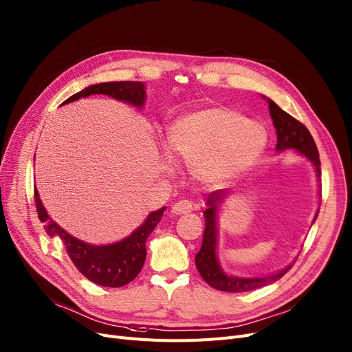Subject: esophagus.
I'll list each match as a JSON object with an SVG mask.
<instances>
[{
    "instance_id": "obj_1",
    "label": "esophagus",
    "mask_w": 352,
    "mask_h": 352,
    "mask_svg": "<svg viewBox=\"0 0 352 352\" xmlns=\"http://www.w3.org/2000/svg\"><path fill=\"white\" fill-rule=\"evenodd\" d=\"M171 210L174 214H177V216H181V214H187L195 210V204L190 200H179L171 207Z\"/></svg>"
}]
</instances>
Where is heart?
Here are the masks:
<instances>
[{"mask_svg":"<svg viewBox=\"0 0 352 352\" xmlns=\"http://www.w3.org/2000/svg\"><path fill=\"white\" fill-rule=\"evenodd\" d=\"M267 132L243 113L210 106L179 116L168 132L174 154L192 164L194 175L211 187H224L246 174L263 154Z\"/></svg>","mask_w":352,"mask_h":352,"instance_id":"b5f03b06","label":"heart"}]
</instances>
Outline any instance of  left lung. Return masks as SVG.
Wrapping results in <instances>:
<instances>
[{"instance_id": "1", "label": "left lung", "mask_w": 352, "mask_h": 352, "mask_svg": "<svg viewBox=\"0 0 352 352\" xmlns=\"http://www.w3.org/2000/svg\"><path fill=\"white\" fill-rule=\"evenodd\" d=\"M269 103L270 116L273 119V125L276 128L278 135V151L285 149H296L300 155L307 157L315 166V171L318 178H320V161H319V152L315 145L311 132L305 126L302 122L295 119L286 113L283 109L274 103L272 99L265 98ZM224 191L217 190L210 192L207 197V210L204 211L206 219V228L203 234V246L195 254V266L200 272L201 278L214 289L223 290V292H249V290L263 287L272 282H276L280 279L287 270L294 266L289 265L287 267L279 270L278 273H273L270 276L265 278H234L226 274L217 261L216 248H217V208L224 198ZM318 212L315 214V219L318 217Z\"/></svg>"}]
</instances>
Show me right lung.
I'll return each instance as SVG.
<instances>
[{
    "mask_svg": "<svg viewBox=\"0 0 352 352\" xmlns=\"http://www.w3.org/2000/svg\"><path fill=\"white\" fill-rule=\"evenodd\" d=\"M98 94L128 102L138 108H142L145 102V86L142 82H108L85 87L65 100L63 104ZM34 201L37 216L40 221L44 223L45 233L50 237L58 236L65 244L70 261L83 276L104 287L125 286L138 276L146 258V239L161 221L165 211V207L152 211L144 224L122 241L104 244V246H94V244L70 236L49 217L47 211L41 204L37 188H34Z\"/></svg>",
    "mask_w": 352,
    "mask_h": 352,
    "instance_id": "1",
    "label": "right lung"
}]
</instances>
